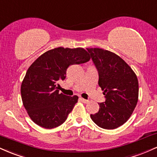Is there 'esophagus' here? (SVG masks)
<instances>
[{
  "instance_id": "1",
  "label": "esophagus",
  "mask_w": 157,
  "mask_h": 157,
  "mask_svg": "<svg viewBox=\"0 0 157 157\" xmlns=\"http://www.w3.org/2000/svg\"><path fill=\"white\" fill-rule=\"evenodd\" d=\"M80 99L81 101H82V102H83V103H88V102H89V100H86V99L82 98V97H80Z\"/></svg>"
}]
</instances>
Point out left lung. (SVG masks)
<instances>
[{"label":"left lung","instance_id":"left-lung-1","mask_svg":"<svg viewBox=\"0 0 157 157\" xmlns=\"http://www.w3.org/2000/svg\"><path fill=\"white\" fill-rule=\"evenodd\" d=\"M98 72V84L105 101L91 118L104 129H115L128 120L138 101L137 77L120 57L99 48H86Z\"/></svg>","mask_w":157,"mask_h":157}]
</instances>
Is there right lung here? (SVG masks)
I'll use <instances>...</instances> for the list:
<instances>
[{
    "label": "right lung",
    "instance_id": "obj_1",
    "mask_svg": "<svg viewBox=\"0 0 157 157\" xmlns=\"http://www.w3.org/2000/svg\"><path fill=\"white\" fill-rule=\"evenodd\" d=\"M90 60L82 48L58 47L45 52L27 70L21 84V97L32 121L44 128L62 125L77 102L78 97L59 93L57 82L66 79L70 65Z\"/></svg>",
    "mask_w": 157,
    "mask_h": 157
}]
</instances>
